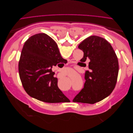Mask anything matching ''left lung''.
<instances>
[{"label":"left lung","instance_id":"obj_1","mask_svg":"<svg viewBox=\"0 0 133 133\" xmlns=\"http://www.w3.org/2000/svg\"><path fill=\"white\" fill-rule=\"evenodd\" d=\"M78 48L84 53L80 61H89L90 70L86 71L83 89L73 102L94 104L107 98L114 89L119 72L118 58L111 44L98 36L87 38Z\"/></svg>","mask_w":133,"mask_h":133}]
</instances>
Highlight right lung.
<instances>
[{"instance_id":"1","label":"right lung","mask_w":133,"mask_h":133,"mask_svg":"<svg viewBox=\"0 0 133 133\" xmlns=\"http://www.w3.org/2000/svg\"><path fill=\"white\" fill-rule=\"evenodd\" d=\"M60 54L57 43L46 34L31 36L24 44L18 70L27 94L40 101L49 103L70 101L58 87L53 66L66 63Z\"/></svg>"}]
</instances>
